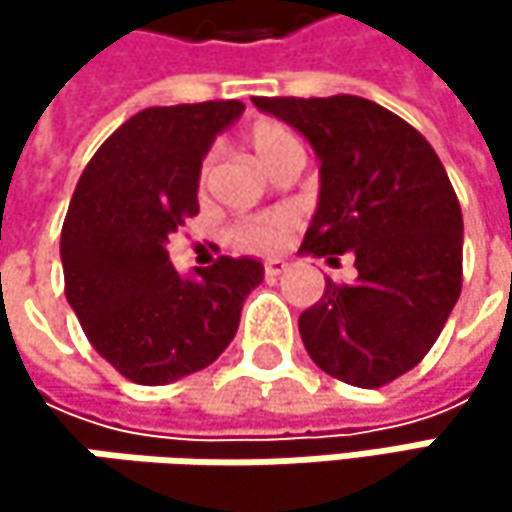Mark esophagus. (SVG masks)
Segmentation results:
<instances>
[{
	"label": "esophagus",
	"instance_id": "obj_1",
	"mask_svg": "<svg viewBox=\"0 0 512 512\" xmlns=\"http://www.w3.org/2000/svg\"><path fill=\"white\" fill-rule=\"evenodd\" d=\"M284 272V260H269V263H263V275L266 278H278Z\"/></svg>",
	"mask_w": 512,
	"mask_h": 512
}]
</instances>
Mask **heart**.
<instances>
[{
    "label": "heart",
    "mask_w": 512,
    "mask_h": 512,
    "mask_svg": "<svg viewBox=\"0 0 512 512\" xmlns=\"http://www.w3.org/2000/svg\"><path fill=\"white\" fill-rule=\"evenodd\" d=\"M246 142H249V148L255 151L257 159L266 168H272L284 154L299 151L296 136L281 121H269V118H260V121L249 124ZM207 180H210V156H204V162L198 168V186L204 189ZM290 228H293V216L290 213H284V210L260 213V216H249V219L234 222L231 231H228V243L234 249H240V252H249V255H272V252L281 249V243L290 234Z\"/></svg>",
    "instance_id": "obj_1"
}]
</instances>
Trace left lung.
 <instances>
[{"mask_svg":"<svg viewBox=\"0 0 512 512\" xmlns=\"http://www.w3.org/2000/svg\"><path fill=\"white\" fill-rule=\"evenodd\" d=\"M320 156V207L302 252L356 257V284L326 281L299 317L320 370L382 388L442 335L462 290V210L433 145L400 115L356 94L255 97Z\"/></svg>","mask_w":512,"mask_h":512,"instance_id":"left-lung-1","label":"left lung"}]
</instances>
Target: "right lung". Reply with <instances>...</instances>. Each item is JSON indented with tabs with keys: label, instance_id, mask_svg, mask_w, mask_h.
Returning <instances> with one entry per match:
<instances>
[{
	"label": "right lung",
	"instance_id": "right-lung-1",
	"mask_svg": "<svg viewBox=\"0 0 512 512\" xmlns=\"http://www.w3.org/2000/svg\"><path fill=\"white\" fill-rule=\"evenodd\" d=\"M243 109L240 100L151 106L100 145L73 189L64 296L91 347L130 382L165 385L213 364L263 281L257 260L228 255L186 281L165 252L198 216L201 156Z\"/></svg>",
	"mask_w": 512,
	"mask_h": 512
}]
</instances>
